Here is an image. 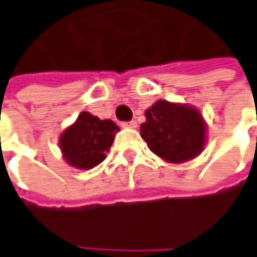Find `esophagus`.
Instances as JSON below:
<instances>
[{"label":"esophagus","mask_w":257,"mask_h":257,"mask_svg":"<svg viewBox=\"0 0 257 257\" xmlns=\"http://www.w3.org/2000/svg\"><path fill=\"white\" fill-rule=\"evenodd\" d=\"M122 126H125V128H137L138 123H137V120H129V122H123Z\"/></svg>","instance_id":"obj_1"}]
</instances>
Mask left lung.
Returning <instances> with one entry per match:
<instances>
[{
	"label": "left lung",
	"mask_w": 257,
	"mask_h": 257,
	"mask_svg": "<svg viewBox=\"0 0 257 257\" xmlns=\"http://www.w3.org/2000/svg\"><path fill=\"white\" fill-rule=\"evenodd\" d=\"M141 138L159 157L171 163H184L203 152L206 123L197 108L159 100L146 110Z\"/></svg>",
	"instance_id": "obj_1"
}]
</instances>
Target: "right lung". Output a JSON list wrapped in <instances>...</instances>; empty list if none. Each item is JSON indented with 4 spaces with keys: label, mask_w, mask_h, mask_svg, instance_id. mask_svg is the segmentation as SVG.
<instances>
[{
    "label": "right lung",
    "mask_w": 257,
    "mask_h": 257,
    "mask_svg": "<svg viewBox=\"0 0 257 257\" xmlns=\"http://www.w3.org/2000/svg\"><path fill=\"white\" fill-rule=\"evenodd\" d=\"M119 126L82 111L76 122L60 137V149L66 162L78 169H92L105 159Z\"/></svg>",
    "instance_id": "obj_1"
}]
</instances>
